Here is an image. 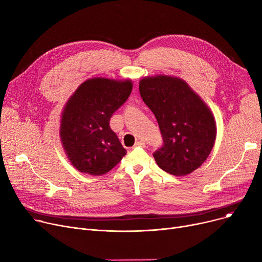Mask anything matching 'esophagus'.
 Returning a JSON list of instances; mask_svg holds the SVG:
<instances>
[{"label":"esophagus","instance_id":"1","mask_svg":"<svg viewBox=\"0 0 262 262\" xmlns=\"http://www.w3.org/2000/svg\"><path fill=\"white\" fill-rule=\"evenodd\" d=\"M135 147H145V143L143 141H137L135 143Z\"/></svg>","mask_w":262,"mask_h":262}]
</instances>
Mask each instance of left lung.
Segmentation results:
<instances>
[{
    "label": "left lung",
    "mask_w": 262,
    "mask_h": 262,
    "mask_svg": "<svg viewBox=\"0 0 262 262\" xmlns=\"http://www.w3.org/2000/svg\"><path fill=\"white\" fill-rule=\"evenodd\" d=\"M143 102L155 115L163 146L154 158L163 171L185 176L208 158L216 138L210 108L187 82L176 76H146L139 81Z\"/></svg>",
    "instance_id": "obj_1"
}]
</instances>
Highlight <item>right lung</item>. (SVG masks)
<instances>
[{"mask_svg": "<svg viewBox=\"0 0 262 262\" xmlns=\"http://www.w3.org/2000/svg\"><path fill=\"white\" fill-rule=\"evenodd\" d=\"M132 90L130 79L93 77L81 82L67 101L59 137L68 159L79 172L106 174L126 155L109 121Z\"/></svg>", "mask_w": 262, "mask_h": 262, "instance_id": "right-lung-1", "label": "right lung"}]
</instances>
